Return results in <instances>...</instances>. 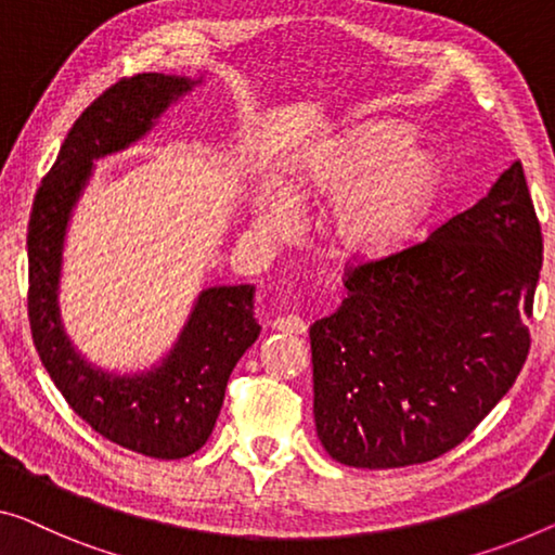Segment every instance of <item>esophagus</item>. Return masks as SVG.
<instances>
[{"mask_svg":"<svg viewBox=\"0 0 555 555\" xmlns=\"http://www.w3.org/2000/svg\"><path fill=\"white\" fill-rule=\"evenodd\" d=\"M274 328L281 331V334H304L306 321L299 317H279L274 321Z\"/></svg>","mask_w":555,"mask_h":555,"instance_id":"1","label":"esophagus"}]
</instances>
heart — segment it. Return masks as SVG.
<instances>
[{"label":"heart","instance_id":"heart-1","mask_svg":"<svg viewBox=\"0 0 555 555\" xmlns=\"http://www.w3.org/2000/svg\"><path fill=\"white\" fill-rule=\"evenodd\" d=\"M411 142V131L396 121L344 131L288 171L284 196L271 189L256 194V224L263 234L284 236L294 229V206L331 198L321 229L334 254L382 259L399 251L441 186V164Z\"/></svg>","mask_w":555,"mask_h":555}]
</instances>
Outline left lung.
Returning <instances> with one entry per match:
<instances>
[{
  "mask_svg": "<svg viewBox=\"0 0 555 555\" xmlns=\"http://www.w3.org/2000/svg\"><path fill=\"white\" fill-rule=\"evenodd\" d=\"M541 261V224L514 162L424 242L346 271V299L309 331L328 456L401 468L456 449L524 369Z\"/></svg>",
  "mask_w": 555,
  "mask_h": 555,
  "instance_id": "8db88e82",
  "label": "left lung"
}]
</instances>
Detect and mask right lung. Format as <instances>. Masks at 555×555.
I'll return each instance as SVG.
<instances>
[{
  "instance_id": "right-lung-1",
  "label": "right lung",
  "mask_w": 555,
  "mask_h": 555,
  "mask_svg": "<svg viewBox=\"0 0 555 555\" xmlns=\"http://www.w3.org/2000/svg\"><path fill=\"white\" fill-rule=\"evenodd\" d=\"M192 81L134 74L112 85L81 112L35 196L29 217V326L39 359L66 403L96 434L152 459H184L209 441L236 361L259 338L251 284L198 294L169 357L146 374L94 369L62 326L60 274L66 224L99 156L142 139Z\"/></svg>"
}]
</instances>
